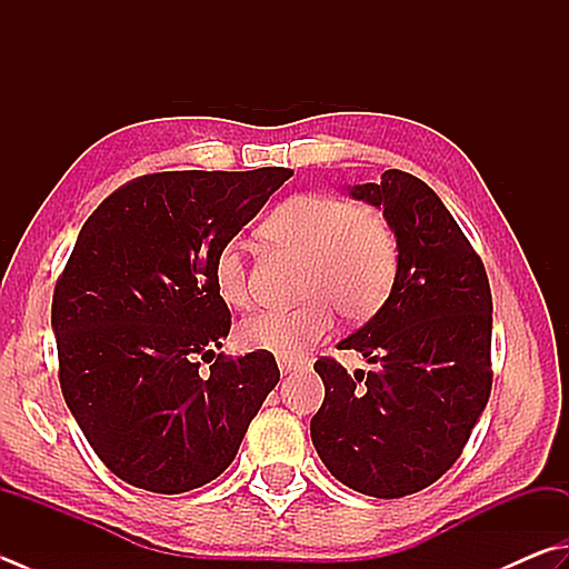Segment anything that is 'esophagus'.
<instances>
[{"mask_svg": "<svg viewBox=\"0 0 569 569\" xmlns=\"http://www.w3.org/2000/svg\"><path fill=\"white\" fill-rule=\"evenodd\" d=\"M277 363H280V371L284 373H292V371H299V369H305V363L302 361H297V359H289V357H280L277 359Z\"/></svg>", "mask_w": 569, "mask_h": 569, "instance_id": "1", "label": "esophagus"}]
</instances>
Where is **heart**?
Returning a JSON list of instances; mask_svg holds the SVG:
<instances>
[{
    "mask_svg": "<svg viewBox=\"0 0 569 569\" xmlns=\"http://www.w3.org/2000/svg\"><path fill=\"white\" fill-rule=\"evenodd\" d=\"M277 248L305 257L295 309H262L238 327L244 349L302 357L327 339L337 312L363 321L379 312L399 274L401 248L393 222L381 208L361 206L337 192H297L282 200L262 224ZM212 282L230 307L252 302L250 264L240 240H228L212 262Z\"/></svg>",
    "mask_w": 569,
    "mask_h": 569,
    "instance_id": "1",
    "label": "heart"
}]
</instances>
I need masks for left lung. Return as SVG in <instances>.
Returning a JSON list of instances; mask_svg holds the SVG:
<instances>
[{
	"label": "left lung",
	"instance_id": "left-lung-1",
	"mask_svg": "<svg viewBox=\"0 0 569 569\" xmlns=\"http://www.w3.org/2000/svg\"><path fill=\"white\" fill-rule=\"evenodd\" d=\"M351 196L383 208L401 262L389 299L339 341L373 369L349 377L321 357L325 403L312 443L341 483L373 498H403L436 483L463 453L490 386L492 299L486 267L441 198L403 170Z\"/></svg>",
	"mask_w": 569,
	"mask_h": 569
}]
</instances>
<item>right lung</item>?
Listing matches in <instances>:
<instances>
[{"mask_svg": "<svg viewBox=\"0 0 569 569\" xmlns=\"http://www.w3.org/2000/svg\"><path fill=\"white\" fill-rule=\"evenodd\" d=\"M287 178L289 168L151 173L83 222L53 287L59 383L86 441L128 486L176 496L216 480L280 381L270 351L216 353L232 319L212 262Z\"/></svg>", "mask_w": 569, "mask_h": 569, "instance_id": "add662e5", "label": "right lung"}]
</instances>
